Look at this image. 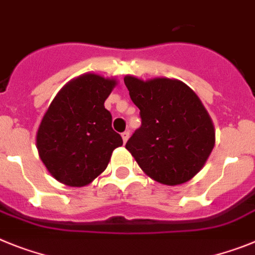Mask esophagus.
Wrapping results in <instances>:
<instances>
[{
    "label": "esophagus",
    "mask_w": 255,
    "mask_h": 255,
    "mask_svg": "<svg viewBox=\"0 0 255 255\" xmlns=\"http://www.w3.org/2000/svg\"><path fill=\"white\" fill-rule=\"evenodd\" d=\"M122 138H123V142H127V140L129 138V132H128V130H125V132L122 133Z\"/></svg>",
    "instance_id": "1"
}]
</instances>
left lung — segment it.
Segmentation results:
<instances>
[{
	"label": "left lung",
	"instance_id": "8db88e82",
	"mask_svg": "<svg viewBox=\"0 0 255 255\" xmlns=\"http://www.w3.org/2000/svg\"><path fill=\"white\" fill-rule=\"evenodd\" d=\"M125 85L141 117L126 149L158 182L174 186L191 180L214 147L213 123L199 97L176 79L143 82L127 75Z\"/></svg>",
	"mask_w": 255,
	"mask_h": 255
}]
</instances>
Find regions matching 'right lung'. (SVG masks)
<instances>
[{"instance_id":"obj_1","label":"right lung","mask_w":255,"mask_h":255,"mask_svg":"<svg viewBox=\"0 0 255 255\" xmlns=\"http://www.w3.org/2000/svg\"><path fill=\"white\" fill-rule=\"evenodd\" d=\"M117 82L83 74L64 86L39 125L37 149L52 176L72 187L86 186L108 167L123 145L104 103Z\"/></svg>"}]
</instances>
